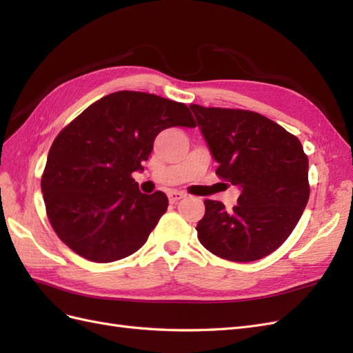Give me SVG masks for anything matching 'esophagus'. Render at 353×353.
<instances>
[{"mask_svg":"<svg viewBox=\"0 0 353 353\" xmlns=\"http://www.w3.org/2000/svg\"><path fill=\"white\" fill-rule=\"evenodd\" d=\"M168 197H169V201H170V203H176V201H179L181 199H184L185 194L181 193V191H170V193L168 194Z\"/></svg>","mask_w":353,"mask_h":353,"instance_id":"34e87169","label":"esophagus"}]
</instances>
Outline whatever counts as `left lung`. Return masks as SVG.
<instances>
[{
	"instance_id": "obj_1",
	"label": "left lung",
	"mask_w": 353,
	"mask_h": 353,
	"mask_svg": "<svg viewBox=\"0 0 353 353\" xmlns=\"http://www.w3.org/2000/svg\"><path fill=\"white\" fill-rule=\"evenodd\" d=\"M190 108L219 163L216 175L241 191L231 210L205 200L197 237L222 259H262L288 239L306 208L311 187L303 147L296 135L256 112Z\"/></svg>"
}]
</instances>
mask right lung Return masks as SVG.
Instances as JSON below:
<instances>
[{
    "instance_id": "obj_1",
    "label": "right lung",
    "mask_w": 353,
    "mask_h": 353,
    "mask_svg": "<svg viewBox=\"0 0 353 353\" xmlns=\"http://www.w3.org/2000/svg\"><path fill=\"white\" fill-rule=\"evenodd\" d=\"M194 128L184 103L140 91H117L92 103L52 141L41 178L47 216L69 249L91 262L126 258L147 241L168 209L162 191L140 193L156 137Z\"/></svg>"
}]
</instances>
